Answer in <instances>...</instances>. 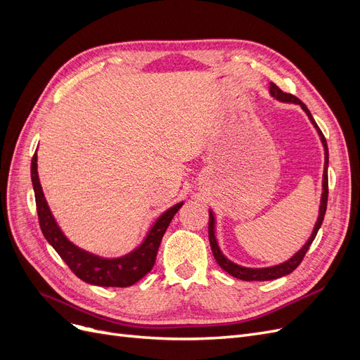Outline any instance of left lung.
<instances>
[{
    "mask_svg": "<svg viewBox=\"0 0 360 360\" xmlns=\"http://www.w3.org/2000/svg\"><path fill=\"white\" fill-rule=\"evenodd\" d=\"M270 94L274 96V97H276V99L281 101V102H291V103L300 105L302 110L308 114L311 123L315 126V129H317V132H319V135L321 138V143H323V147H324V172H323V195H321L320 216H319V219H317V224H315V226H314V231H312V234L309 237V240L307 242V245H304L296 255L291 257L288 261H285V263L274 266V267H266V269H248V267H242V266L234 264L233 261H230L226 257L222 255L219 246H217V243H216V237H214V217H213V213L210 212V214H209V240H210L212 252H213V257L216 259V263L219 264L226 271V274H230L231 276H234L237 279H242V281H271V279H278L281 276L290 275L292 270H296L297 266L302 263L304 254L308 252V249H309L311 243L314 242L315 236H317L320 226L323 224V219H324L326 209H328V197H329V179H328L329 150H328V143H326V138H324L323 132L320 130V127L317 126V123H315V120L312 118V115H311L309 110L307 108V105H304L303 102H300L296 96H292L290 93H284L274 82H270Z\"/></svg>",
    "mask_w": 360,
    "mask_h": 360,
    "instance_id": "left-lung-1",
    "label": "left lung"
}]
</instances>
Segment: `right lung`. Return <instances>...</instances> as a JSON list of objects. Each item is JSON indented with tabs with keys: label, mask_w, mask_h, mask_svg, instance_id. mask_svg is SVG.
<instances>
[{
	"label": "right lung",
	"mask_w": 360,
	"mask_h": 360,
	"mask_svg": "<svg viewBox=\"0 0 360 360\" xmlns=\"http://www.w3.org/2000/svg\"><path fill=\"white\" fill-rule=\"evenodd\" d=\"M31 181L32 188H34L37 216L43 236L76 276L84 282L101 287H130L139 279H143L153 269L162 237L165 234L174 214L183 205V202H179L163 213L156 224L151 226L144 243L132 254L115 259H106L76 248L61 233L56 219L51 214L40 186L37 176V153H34L31 160Z\"/></svg>",
	"instance_id": "obj_1"
}]
</instances>
